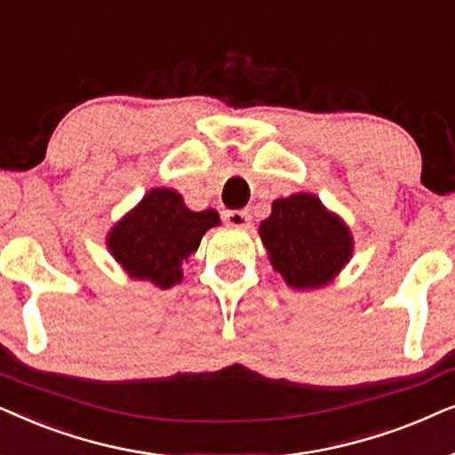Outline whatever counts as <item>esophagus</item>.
I'll use <instances>...</instances> for the list:
<instances>
[{"label": "esophagus", "mask_w": 455, "mask_h": 455, "mask_svg": "<svg viewBox=\"0 0 455 455\" xmlns=\"http://www.w3.org/2000/svg\"><path fill=\"white\" fill-rule=\"evenodd\" d=\"M250 212L247 210H235V212H227L224 214V222L228 224V227H235V228H247L250 227Z\"/></svg>", "instance_id": "34e87169"}]
</instances>
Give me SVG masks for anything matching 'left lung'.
<instances>
[{"label":"left lung","instance_id":"8db88e82","mask_svg":"<svg viewBox=\"0 0 455 455\" xmlns=\"http://www.w3.org/2000/svg\"><path fill=\"white\" fill-rule=\"evenodd\" d=\"M259 237L272 268L301 291L329 284L354 251L347 224L312 193L276 199L272 214L259 222Z\"/></svg>","mask_w":455,"mask_h":455}]
</instances>
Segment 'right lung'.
<instances>
[{
	"label": "right lung",
	"mask_w": 455,
	"mask_h": 455,
	"mask_svg": "<svg viewBox=\"0 0 455 455\" xmlns=\"http://www.w3.org/2000/svg\"><path fill=\"white\" fill-rule=\"evenodd\" d=\"M216 210L191 212L174 189L156 187L108 235V250L126 275L171 289L183 278V262L218 227Z\"/></svg>",
	"instance_id": "1"
}]
</instances>
